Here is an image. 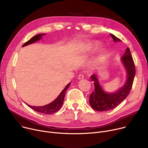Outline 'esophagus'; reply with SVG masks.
I'll list each match as a JSON object with an SVG mask.
<instances>
[{"label": "esophagus", "mask_w": 148, "mask_h": 148, "mask_svg": "<svg viewBox=\"0 0 148 148\" xmlns=\"http://www.w3.org/2000/svg\"><path fill=\"white\" fill-rule=\"evenodd\" d=\"M83 78H84V74L81 73V74H79L78 76V79H82Z\"/></svg>", "instance_id": "esophagus-1"}]
</instances>
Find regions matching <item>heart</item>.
Returning <instances> with one entry per match:
<instances>
[{"instance_id":"1","label":"heart","mask_w":148,"mask_h":148,"mask_svg":"<svg viewBox=\"0 0 148 148\" xmlns=\"http://www.w3.org/2000/svg\"><path fill=\"white\" fill-rule=\"evenodd\" d=\"M99 43L98 42H87L84 44L82 51L84 53H87V52H90L92 51L95 50H97L99 47ZM104 56V53H101V56L99 57V59H101L103 58V56Z\"/></svg>"}]
</instances>
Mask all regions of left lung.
Instances as JSON below:
<instances>
[{
  "label": "left lung",
  "mask_w": 148,
  "mask_h": 148,
  "mask_svg": "<svg viewBox=\"0 0 148 148\" xmlns=\"http://www.w3.org/2000/svg\"><path fill=\"white\" fill-rule=\"evenodd\" d=\"M114 41H120L119 38L110 34ZM121 61L126 69L127 73V81L124 85L115 93L105 92L101 87L95 75L90 77L94 82V90L89 96V103L92 108L97 111H104L114 109L126 99L129 95L132 88L136 73L135 65L129 47L123 55Z\"/></svg>",
  "instance_id": "8db88e82"
}]
</instances>
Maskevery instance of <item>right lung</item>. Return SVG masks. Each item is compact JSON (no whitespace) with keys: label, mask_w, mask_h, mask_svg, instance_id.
<instances>
[{"label":"right lung","mask_w":148,"mask_h":148,"mask_svg":"<svg viewBox=\"0 0 148 148\" xmlns=\"http://www.w3.org/2000/svg\"><path fill=\"white\" fill-rule=\"evenodd\" d=\"M44 35H45V34H40L34 36L29 40H28V41L25 42L23 44V45H22V47L25 46V45H29L30 44H32L37 41H38L39 40L41 39V37ZM70 85H71V82L68 84L66 86L64 89L61 92V93L59 94V95L58 97V98H57L54 101H53L52 103H50L49 104H47V105L44 106H41V107L31 106H29L28 104H27V106L29 107H30L31 109H32L33 110L36 111L38 112L45 114H51L54 113L56 112H58L61 108V107L63 105L66 92L67 88L69 87Z\"/></svg>","instance_id":"obj_1"}]
</instances>
